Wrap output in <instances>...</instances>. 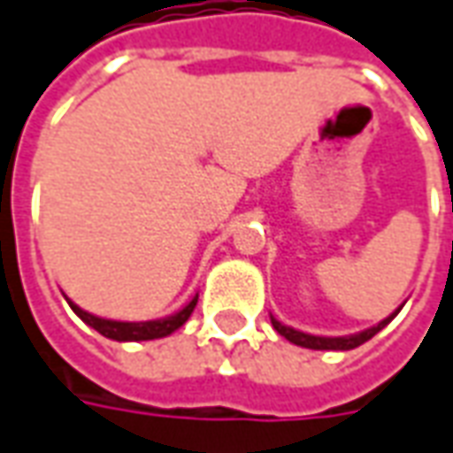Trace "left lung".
I'll use <instances>...</instances> for the list:
<instances>
[{"mask_svg":"<svg viewBox=\"0 0 453 453\" xmlns=\"http://www.w3.org/2000/svg\"><path fill=\"white\" fill-rule=\"evenodd\" d=\"M399 314V309L391 314L389 319H384L381 324H376L372 329H366V332L359 334H351V336H311V334L304 332H296V329H291V326H284V324H279L276 319H272V326H274L276 332L281 334L284 339H289L291 344H296V347H304V349H332V351H349V349H357L361 347L364 342H369L374 334H379L387 324H389L391 319Z\"/></svg>","mask_w":453,"mask_h":453,"instance_id":"1","label":"left lung"}]
</instances>
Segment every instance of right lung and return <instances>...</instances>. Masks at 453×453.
<instances>
[{
    "label": "right lung",
    "instance_id": "add662e5",
    "mask_svg": "<svg viewBox=\"0 0 453 453\" xmlns=\"http://www.w3.org/2000/svg\"><path fill=\"white\" fill-rule=\"evenodd\" d=\"M196 299L199 296H194L189 304L184 306L181 311L177 314H172V317L166 319H157V321H111V319H99L89 314V311H84V309H79L77 304H72L69 299V306L74 309V314H77L81 321H87L92 329L106 336V339H114V342H149V339H162V336H169L172 332H177L179 326L191 317V311H194V306H196Z\"/></svg>",
    "mask_w": 453,
    "mask_h": 453
}]
</instances>
